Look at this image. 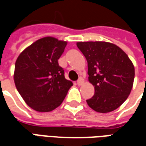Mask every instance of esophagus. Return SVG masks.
<instances>
[{"instance_id": "esophagus-1", "label": "esophagus", "mask_w": 146, "mask_h": 146, "mask_svg": "<svg viewBox=\"0 0 146 146\" xmlns=\"http://www.w3.org/2000/svg\"><path fill=\"white\" fill-rule=\"evenodd\" d=\"M84 79H83L82 77H80L79 80H77V84L79 86L82 85L83 84H84Z\"/></svg>"}]
</instances>
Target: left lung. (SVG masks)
Here are the masks:
<instances>
[{
  "label": "left lung",
  "instance_id": "8db88e82",
  "mask_svg": "<svg viewBox=\"0 0 146 146\" xmlns=\"http://www.w3.org/2000/svg\"><path fill=\"white\" fill-rule=\"evenodd\" d=\"M88 62V80L95 95L87 103L98 113H110L125 102L135 79V67L127 54L105 41L77 42Z\"/></svg>",
  "mask_w": 146,
  "mask_h": 146
}]
</instances>
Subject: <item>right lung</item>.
Listing matches in <instances>:
<instances>
[{
    "label": "right lung",
    "instance_id": "right-lung-1",
    "mask_svg": "<svg viewBox=\"0 0 146 146\" xmlns=\"http://www.w3.org/2000/svg\"><path fill=\"white\" fill-rule=\"evenodd\" d=\"M66 44V41L47 36L37 40L19 55L15 66V84L33 110L41 113L54 110L73 86L58 62Z\"/></svg>",
    "mask_w": 146,
    "mask_h": 146
}]
</instances>
